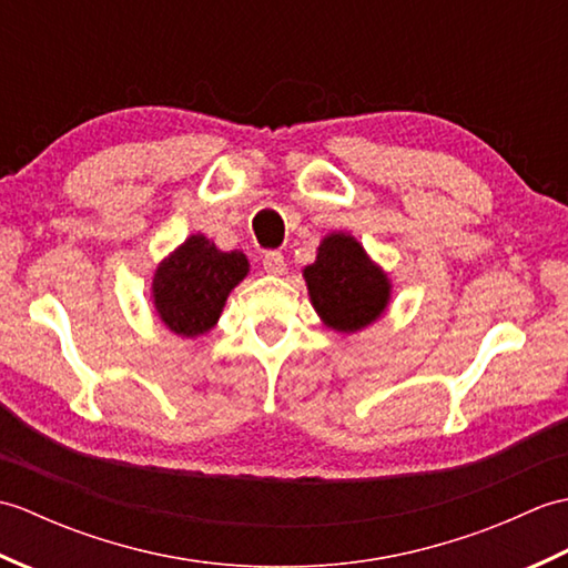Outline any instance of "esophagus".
Wrapping results in <instances>:
<instances>
[{"instance_id": "1", "label": "esophagus", "mask_w": 568, "mask_h": 568, "mask_svg": "<svg viewBox=\"0 0 568 568\" xmlns=\"http://www.w3.org/2000/svg\"><path fill=\"white\" fill-rule=\"evenodd\" d=\"M263 268H265V273H271V275H283L287 271V263L283 258V253L281 251H268V253H265V256H263Z\"/></svg>"}]
</instances>
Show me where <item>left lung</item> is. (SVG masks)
Returning a JSON list of instances; mask_svg holds the SVG:
<instances>
[{
  "mask_svg": "<svg viewBox=\"0 0 568 568\" xmlns=\"http://www.w3.org/2000/svg\"><path fill=\"white\" fill-rule=\"evenodd\" d=\"M303 275L312 305L324 324L336 332L364 329L388 307V275L348 234L324 239L317 248V261L307 265Z\"/></svg>",
  "mask_w": 568,
  "mask_h": 568,
  "instance_id": "left-lung-1",
  "label": "left lung"
}]
</instances>
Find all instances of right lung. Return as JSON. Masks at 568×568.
<instances>
[{"label":"right lung","instance_id":"1","mask_svg":"<svg viewBox=\"0 0 568 568\" xmlns=\"http://www.w3.org/2000/svg\"><path fill=\"white\" fill-rule=\"evenodd\" d=\"M248 261L241 251H220L207 236H190L153 275V305L163 324L180 336L210 332L229 293L244 281Z\"/></svg>","mask_w":568,"mask_h":568}]
</instances>
